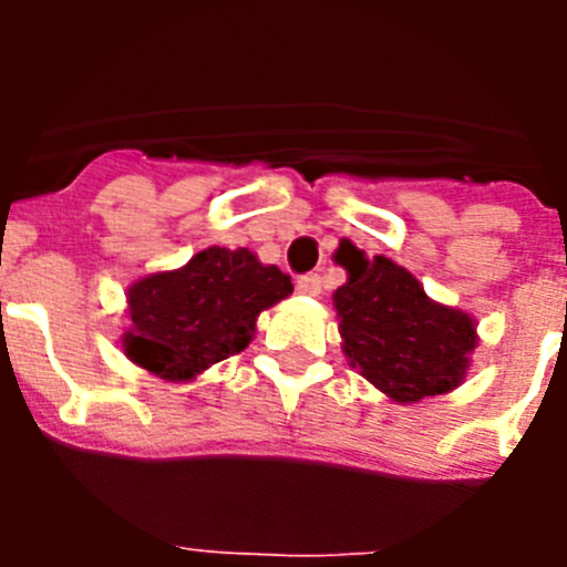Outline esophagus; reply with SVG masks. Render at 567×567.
Returning <instances> with one entry per match:
<instances>
[{
  "label": "esophagus",
  "mask_w": 567,
  "mask_h": 567,
  "mask_svg": "<svg viewBox=\"0 0 567 567\" xmlns=\"http://www.w3.org/2000/svg\"><path fill=\"white\" fill-rule=\"evenodd\" d=\"M320 275L318 272H307V275H300L298 278V292L300 295H309V298H315V295H320Z\"/></svg>",
  "instance_id": "34e87169"
}]
</instances>
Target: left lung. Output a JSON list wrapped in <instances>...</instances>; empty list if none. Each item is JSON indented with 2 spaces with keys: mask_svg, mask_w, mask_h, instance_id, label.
Segmentation results:
<instances>
[{
  "mask_svg": "<svg viewBox=\"0 0 567 567\" xmlns=\"http://www.w3.org/2000/svg\"><path fill=\"white\" fill-rule=\"evenodd\" d=\"M349 280L334 292L340 338L352 365L398 403L434 398L463 383L477 346L474 323L425 298L420 280L389 258L340 255Z\"/></svg>",
  "mask_w": 567,
  "mask_h": 567,
  "instance_id": "8db88e82",
  "label": "left lung"
}]
</instances>
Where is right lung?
<instances>
[{
	"mask_svg": "<svg viewBox=\"0 0 567 567\" xmlns=\"http://www.w3.org/2000/svg\"><path fill=\"white\" fill-rule=\"evenodd\" d=\"M292 295V278L258 264L249 249L209 247L184 269L158 272L130 289L124 352L164 380H189L244 352L255 318Z\"/></svg>",
	"mask_w": 567,
	"mask_h": 567,
	"instance_id": "add662e5",
	"label": "right lung"
}]
</instances>
